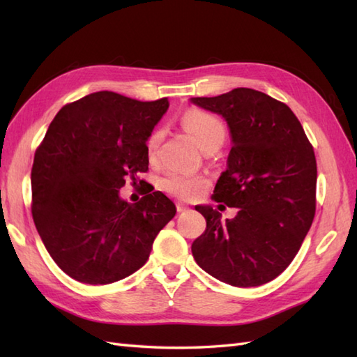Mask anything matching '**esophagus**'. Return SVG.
<instances>
[{"label": "esophagus", "mask_w": 357, "mask_h": 357, "mask_svg": "<svg viewBox=\"0 0 357 357\" xmlns=\"http://www.w3.org/2000/svg\"><path fill=\"white\" fill-rule=\"evenodd\" d=\"M176 210L179 211V213H184V211L190 210V207H188L187 204H184V202H176Z\"/></svg>", "instance_id": "obj_1"}]
</instances>
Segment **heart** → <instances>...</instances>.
Masks as SVG:
<instances>
[{"mask_svg":"<svg viewBox=\"0 0 357 357\" xmlns=\"http://www.w3.org/2000/svg\"><path fill=\"white\" fill-rule=\"evenodd\" d=\"M183 124L185 130L190 133L198 147H204L208 142L224 141L225 128L218 118L208 115L206 112L190 110L183 116ZM159 142H161V132H153L147 141L149 153H155ZM158 187L167 195L179 199H193L204 188L207 187V179L201 174H192L184 172H169L158 181Z\"/></svg>","mask_w":357,"mask_h":357,"instance_id":"1","label":"heart"}]
</instances>
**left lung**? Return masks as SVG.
I'll return each mask as SVG.
<instances>
[{
	"instance_id": "1",
	"label": "left lung",
	"mask_w": 357,
	"mask_h": 357,
	"mask_svg": "<svg viewBox=\"0 0 357 357\" xmlns=\"http://www.w3.org/2000/svg\"><path fill=\"white\" fill-rule=\"evenodd\" d=\"M190 102L229 126L231 149L215 201L238 208L233 219H222L213 207H195L207 221L192 244L195 261L233 287L267 284L290 265L313 222L312 144L288 105L257 90L239 87Z\"/></svg>"
}]
</instances>
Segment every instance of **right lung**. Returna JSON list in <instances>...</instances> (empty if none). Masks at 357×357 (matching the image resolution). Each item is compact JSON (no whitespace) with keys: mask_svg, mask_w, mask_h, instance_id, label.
I'll list each match as a JSON object with an SVG mask.
<instances>
[{"mask_svg":"<svg viewBox=\"0 0 357 357\" xmlns=\"http://www.w3.org/2000/svg\"><path fill=\"white\" fill-rule=\"evenodd\" d=\"M169 100L142 102L95 92L56 113L32 167V215L52 259L90 285L112 284L147 262L176 215L162 192L128 204L126 179L149 170L146 142Z\"/></svg>","mask_w":357,"mask_h":357,"instance_id":"add662e5","label":"right lung"}]
</instances>
